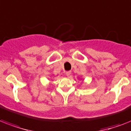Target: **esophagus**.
I'll use <instances>...</instances> for the list:
<instances>
[{
	"instance_id": "1",
	"label": "esophagus",
	"mask_w": 131,
	"mask_h": 131,
	"mask_svg": "<svg viewBox=\"0 0 131 131\" xmlns=\"http://www.w3.org/2000/svg\"><path fill=\"white\" fill-rule=\"evenodd\" d=\"M65 74L67 77H70V75H71V71H67L65 73Z\"/></svg>"
}]
</instances>
